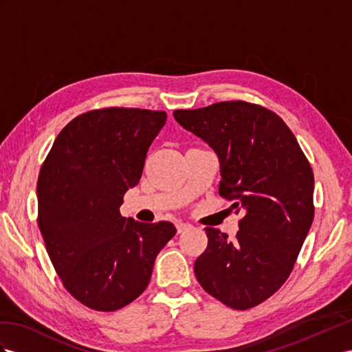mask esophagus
<instances>
[{
    "mask_svg": "<svg viewBox=\"0 0 352 352\" xmlns=\"http://www.w3.org/2000/svg\"><path fill=\"white\" fill-rule=\"evenodd\" d=\"M175 226H177V232H178V233H182L183 230H186V229L190 228V224H188V223H184V221H177V223H175Z\"/></svg>",
    "mask_w": 352,
    "mask_h": 352,
    "instance_id": "obj_1",
    "label": "esophagus"
}]
</instances>
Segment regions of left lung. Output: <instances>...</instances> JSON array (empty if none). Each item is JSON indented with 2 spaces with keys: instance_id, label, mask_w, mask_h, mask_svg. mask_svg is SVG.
<instances>
[{
  "instance_id": "left-lung-1",
  "label": "left lung",
  "mask_w": 352,
  "mask_h": 352,
  "mask_svg": "<svg viewBox=\"0 0 352 352\" xmlns=\"http://www.w3.org/2000/svg\"><path fill=\"white\" fill-rule=\"evenodd\" d=\"M175 120L215 151L219 193L244 211L236 239L205 228L208 245L195 275L206 293L233 309L272 296L292 269L314 220V174L281 117L244 101L175 110Z\"/></svg>"
}]
</instances>
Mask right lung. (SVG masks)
Instances as JSON below:
<instances>
[{
  "mask_svg": "<svg viewBox=\"0 0 352 352\" xmlns=\"http://www.w3.org/2000/svg\"><path fill=\"white\" fill-rule=\"evenodd\" d=\"M166 113L104 108L59 132L37 184L38 226L67 290L95 311H117L146 290L160 250L175 235L169 221L120 215L140 183Z\"/></svg>",
  "mask_w": 352,
  "mask_h": 352,
  "instance_id": "add662e5",
  "label": "right lung"
}]
</instances>
